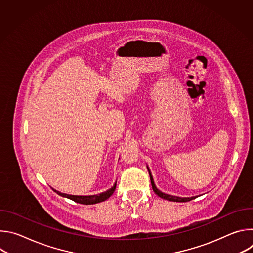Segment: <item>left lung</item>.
Segmentation results:
<instances>
[{
    "label": "left lung",
    "instance_id": "left-lung-1",
    "mask_svg": "<svg viewBox=\"0 0 253 253\" xmlns=\"http://www.w3.org/2000/svg\"><path fill=\"white\" fill-rule=\"evenodd\" d=\"M147 169H148V172H149V175H150V180H151V185H152V188H153V191L161 198L163 199H166V200H169V201H174V202H187V201H190L192 199H195L197 196H192V197H179V196H174V195H170V194H166L162 191H160L155 183H154V180H153V177H152V174H151V171L149 169V167L147 166Z\"/></svg>",
    "mask_w": 253,
    "mask_h": 253
}]
</instances>
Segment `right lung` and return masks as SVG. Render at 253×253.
Returning <instances> with one entry per match:
<instances>
[{"label": "right lung", "mask_w": 253, "mask_h": 253, "mask_svg": "<svg viewBox=\"0 0 253 253\" xmlns=\"http://www.w3.org/2000/svg\"><path fill=\"white\" fill-rule=\"evenodd\" d=\"M115 189H116V182L110 189H108L107 191L102 192L100 194H94V195H71V194L62 193V192H60L58 190H55V189H54V191L57 192V194L62 196V197H66V198L73 200L77 203L88 205V204H96V203L105 201L106 199L109 198L114 193Z\"/></svg>", "instance_id": "1"}]
</instances>
